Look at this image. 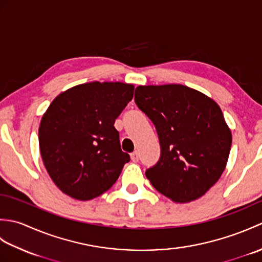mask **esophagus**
<instances>
[{
  "mask_svg": "<svg viewBox=\"0 0 262 262\" xmlns=\"http://www.w3.org/2000/svg\"><path fill=\"white\" fill-rule=\"evenodd\" d=\"M130 158H132V161H133V162H137L138 159H140V158H138V152H137V151L133 152V153L130 154Z\"/></svg>",
  "mask_w": 262,
  "mask_h": 262,
  "instance_id": "1",
  "label": "esophagus"
}]
</instances>
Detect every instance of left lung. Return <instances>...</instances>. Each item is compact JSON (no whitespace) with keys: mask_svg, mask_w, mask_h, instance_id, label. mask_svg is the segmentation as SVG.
Returning <instances> with one entry per match:
<instances>
[{"mask_svg":"<svg viewBox=\"0 0 262 262\" xmlns=\"http://www.w3.org/2000/svg\"><path fill=\"white\" fill-rule=\"evenodd\" d=\"M135 102L159 135L160 160L145 172L152 186L176 203L204 196L225 170L232 145L220 105L182 84L140 85Z\"/></svg>","mask_w":262,"mask_h":262,"instance_id":"1","label":"left lung"}]
</instances>
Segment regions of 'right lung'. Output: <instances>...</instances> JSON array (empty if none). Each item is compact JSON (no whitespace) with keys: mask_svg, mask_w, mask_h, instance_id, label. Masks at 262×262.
<instances>
[{"mask_svg":"<svg viewBox=\"0 0 262 262\" xmlns=\"http://www.w3.org/2000/svg\"><path fill=\"white\" fill-rule=\"evenodd\" d=\"M133 96V84L94 81L69 89L49 104L39 126V148L49 177L68 196H100L129 162L114 125Z\"/></svg>","mask_w":262,"mask_h":262,"instance_id":"right-lung-1","label":"right lung"}]
</instances>
